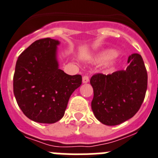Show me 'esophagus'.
<instances>
[{
    "instance_id": "1",
    "label": "esophagus",
    "mask_w": 158,
    "mask_h": 158,
    "mask_svg": "<svg viewBox=\"0 0 158 158\" xmlns=\"http://www.w3.org/2000/svg\"><path fill=\"white\" fill-rule=\"evenodd\" d=\"M89 79L88 76H85L82 77V83H87V82H89Z\"/></svg>"
}]
</instances>
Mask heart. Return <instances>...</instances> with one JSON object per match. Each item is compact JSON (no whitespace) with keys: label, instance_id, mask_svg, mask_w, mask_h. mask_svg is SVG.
<instances>
[{"label":"heart","instance_id":"heart-1","mask_svg":"<svg viewBox=\"0 0 158 158\" xmlns=\"http://www.w3.org/2000/svg\"><path fill=\"white\" fill-rule=\"evenodd\" d=\"M117 51L114 49L104 50V51H101V52L98 53V54H97V56H96L95 58H94V62L98 63V64L106 62V61H109V60H111V59H113L114 57H115L116 56H117ZM114 61L109 63V64H107V69H108L109 70H110V69L114 67Z\"/></svg>","mask_w":158,"mask_h":158}]
</instances>
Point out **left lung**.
Wrapping results in <instances>:
<instances>
[{
	"mask_svg": "<svg viewBox=\"0 0 158 158\" xmlns=\"http://www.w3.org/2000/svg\"><path fill=\"white\" fill-rule=\"evenodd\" d=\"M125 71L110 75L97 74L90 79L94 89L91 102L97 120L106 126H117L133 117L140 108L147 89V72L139 54L128 58Z\"/></svg>",
	"mask_w": 158,
	"mask_h": 158,
	"instance_id": "8db88e82",
	"label": "left lung"
}]
</instances>
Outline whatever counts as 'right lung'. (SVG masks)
I'll return each mask as SVG.
<instances>
[{
  "label": "right lung",
  "mask_w": 158,
  "mask_h": 158,
  "mask_svg": "<svg viewBox=\"0 0 158 158\" xmlns=\"http://www.w3.org/2000/svg\"><path fill=\"white\" fill-rule=\"evenodd\" d=\"M51 38L32 43L19 57L13 78L18 105L25 115L39 123L62 118L71 95L82 84L80 75L70 76L59 69L57 46Z\"/></svg>",
  "instance_id": "1"
}]
</instances>
